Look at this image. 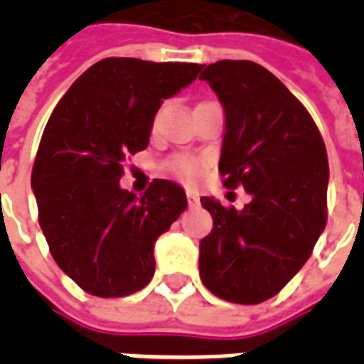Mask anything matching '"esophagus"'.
I'll list each match as a JSON object with an SVG mask.
<instances>
[{
    "label": "esophagus",
    "instance_id": "obj_1",
    "mask_svg": "<svg viewBox=\"0 0 364 364\" xmlns=\"http://www.w3.org/2000/svg\"><path fill=\"white\" fill-rule=\"evenodd\" d=\"M187 203H189V206H198V195L195 193V191H187Z\"/></svg>",
    "mask_w": 364,
    "mask_h": 364
}]
</instances>
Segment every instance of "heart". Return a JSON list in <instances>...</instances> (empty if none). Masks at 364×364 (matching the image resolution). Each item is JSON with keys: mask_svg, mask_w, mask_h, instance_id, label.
<instances>
[{"mask_svg": "<svg viewBox=\"0 0 364 364\" xmlns=\"http://www.w3.org/2000/svg\"><path fill=\"white\" fill-rule=\"evenodd\" d=\"M205 166V159L195 158V156H175L167 161L166 169L179 181L195 183L203 175Z\"/></svg>", "mask_w": 364, "mask_h": 364, "instance_id": "heart-1", "label": "heart"}]
</instances>
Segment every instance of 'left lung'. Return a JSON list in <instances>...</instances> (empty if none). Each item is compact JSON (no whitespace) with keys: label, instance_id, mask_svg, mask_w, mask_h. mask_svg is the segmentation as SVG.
<instances>
[{"label":"left lung","instance_id":"obj_1","mask_svg":"<svg viewBox=\"0 0 364 364\" xmlns=\"http://www.w3.org/2000/svg\"><path fill=\"white\" fill-rule=\"evenodd\" d=\"M198 80L226 112L218 164L224 187L252 195L242 210L200 198L214 226L200 240L198 273L222 300L259 304L302 269L326 228V144L304 105L259 64L220 60Z\"/></svg>","mask_w":364,"mask_h":364}]
</instances>
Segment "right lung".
I'll list each match as a JSON object with an SVG mask.
<instances>
[{
  "mask_svg": "<svg viewBox=\"0 0 364 364\" xmlns=\"http://www.w3.org/2000/svg\"><path fill=\"white\" fill-rule=\"evenodd\" d=\"M200 64L105 58L52 111L31 185L58 267L93 296L120 298L154 277V244L187 208L185 191L154 179L142 197L120 189L124 161L148 148L154 117L197 80Z\"/></svg>",
  "mask_w": 364,
  "mask_h": 364,
  "instance_id": "right-lung-1",
  "label": "right lung"
}]
</instances>
